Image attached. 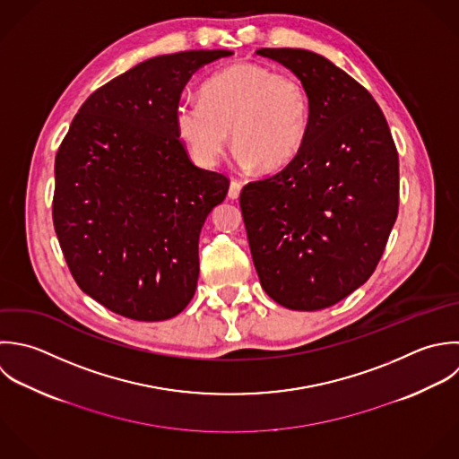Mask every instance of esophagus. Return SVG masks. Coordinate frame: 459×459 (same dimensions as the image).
Returning a JSON list of instances; mask_svg holds the SVG:
<instances>
[{"label":"esophagus","mask_w":459,"mask_h":459,"mask_svg":"<svg viewBox=\"0 0 459 459\" xmlns=\"http://www.w3.org/2000/svg\"><path fill=\"white\" fill-rule=\"evenodd\" d=\"M239 193H241V182L232 180V182H230V187H229V198H230V200H238V198H239Z\"/></svg>","instance_id":"esophagus-1"}]
</instances>
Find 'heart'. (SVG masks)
<instances>
[{
	"label": "heart",
	"instance_id": "heart-1",
	"mask_svg": "<svg viewBox=\"0 0 459 459\" xmlns=\"http://www.w3.org/2000/svg\"><path fill=\"white\" fill-rule=\"evenodd\" d=\"M309 125L304 83L255 62L221 69L204 83L202 98H182L175 107L177 134L204 168L220 162L232 134L241 166L275 173L299 155Z\"/></svg>",
	"mask_w": 459,
	"mask_h": 459
}]
</instances>
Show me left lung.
<instances>
[{
    "label": "left lung",
    "mask_w": 459,
    "mask_h": 459,
    "mask_svg": "<svg viewBox=\"0 0 459 459\" xmlns=\"http://www.w3.org/2000/svg\"><path fill=\"white\" fill-rule=\"evenodd\" d=\"M311 100L299 155L239 196L263 290L293 311L331 307L374 273L399 212V153L372 94L325 56L261 48Z\"/></svg>",
    "instance_id": "left-lung-1"
}]
</instances>
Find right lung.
I'll return each mask as SVG.
<instances>
[{
	"label": "right lung",
	"instance_id": "obj_1",
	"mask_svg": "<svg viewBox=\"0 0 459 459\" xmlns=\"http://www.w3.org/2000/svg\"><path fill=\"white\" fill-rule=\"evenodd\" d=\"M227 49L148 58L96 89L55 157L53 227L83 293L139 322L177 316L198 282V239L229 178L196 168L175 126L189 78Z\"/></svg>",
	"mask_w": 459,
	"mask_h": 459
}]
</instances>
